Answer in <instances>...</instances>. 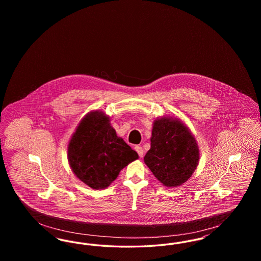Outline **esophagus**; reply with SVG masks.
Returning a JSON list of instances; mask_svg holds the SVG:
<instances>
[{
  "label": "esophagus",
  "instance_id": "obj_1",
  "mask_svg": "<svg viewBox=\"0 0 261 261\" xmlns=\"http://www.w3.org/2000/svg\"><path fill=\"white\" fill-rule=\"evenodd\" d=\"M135 149H136V151L138 152V154H139L140 158H143V156H144V149H143V148H142L141 146H136Z\"/></svg>",
  "mask_w": 261,
  "mask_h": 261
}]
</instances>
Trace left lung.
Returning a JSON list of instances; mask_svg holds the SVG:
<instances>
[{
    "instance_id": "obj_1",
    "label": "left lung",
    "mask_w": 261,
    "mask_h": 261,
    "mask_svg": "<svg viewBox=\"0 0 261 261\" xmlns=\"http://www.w3.org/2000/svg\"><path fill=\"white\" fill-rule=\"evenodd\" d=\"M199 161L198 143L183 121L170 116L153 121L150 149L144 162L162 184L172 188L184 184Z\"/></svg>"
}]
</instances>
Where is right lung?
<instances>
[{"mask_svg":"<svg viewBox=\"0 0 261 261\" xmlns=\"http://www.w3.org/2000/svg\"><path fill=\"white\" fill-rule=\"evenodd\" d=\"M67 159L75 176L90 188L106 189L130 162L134 149L116 135L110 117L100 111L87 113L69 140Z\"/></svg>","mask_w":261,"mask_h":261,"instance_id":"right-lung-1","label":"right lung"}]
</instances>
